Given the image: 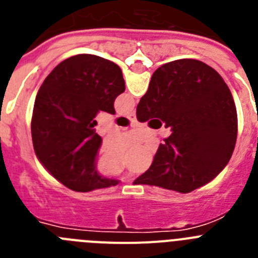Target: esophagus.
Here are the masks:
<instances>
[{
  "label": "esophagus",
  "mask_w": 258,
  "mask_h": 258,
  "mask_svg": "<svg viewBox=\"0 0 258 258\" xmlns=\"http://www.w3.org/2000/svg\"><path fill=\"white\" fill-rule=\"evenodd\" d=\"M126 117L129 118V120H131V121H136V112H129V113H126Z\"/></svg>",
  "instance_id": "34e87169"
}]
</instances>
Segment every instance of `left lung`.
Returning a JSON list of instances; mask_svg holds the SVG:
<instances>
[{"instance_id":"left-lung-1","label":"left lung","mask_w":258,"mask_h":258,"mask_svg":"<svg viewBox=\"0 0 258 258\" xmlns=\"http://www.w3.org/2000/svg\"><path fill=\"white\" fill-rule=\"evenodd\" d=\"M122 72L113 61L79 54L60 61L36 95L31 132L36 156L50 174L77 192L116 186L95 169L102 138L95 133L99 111L115 115L124 93Z\"/></svg>"}]
</instances>
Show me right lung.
Wrapping results in <instances>:
<instances>
[{
  "mask_svg": "<svg viewBox=\"0 0 258 258\" xmlns=\"http://www.w3.org/2000/svg\"><path fill=\"white\" fill-rule=\"evenodd\" d=\"M159 117L170 134L151 166L134 181L187 194L213 181L235 149L238 115L229 86L197 59H179L154 72L137 118Z\"/></svg>",
  "mask_w": 258,
  "mask_h": 258,
  "instance_id": "add662e5",
  "label": "right lung"
}]
</instances>
